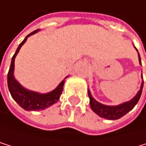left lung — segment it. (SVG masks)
Returning <instances> with one entry per match:
<instances>
[{"label": "left lung", "instance_id": "left-lung-1", "mask_svg": "<svg viewBox=\"0 0 146 146\" xmlns=\"http://www.w3.org/2000/svg\"><path fill=\"white\" fill-rule=\"evenodd\" d=\"M138 56H139V63L141 64L139 54H138ZM143 86H144V82H142L141 88H140L139 91L137 92V94L136 95V97H134L130 101L123 103L121 105H119L116 106H109L102 105V104L98 103L97 100H95L92 98V96L89 90L90 107L93 110V112H95L98 115H99L102 118L107 119V120H117V119H120L135 107V106L137 104V102L141 97L142 90H143Z\"/></svg>", "mask_w": 146, "mask_h": 146}]
</instances>
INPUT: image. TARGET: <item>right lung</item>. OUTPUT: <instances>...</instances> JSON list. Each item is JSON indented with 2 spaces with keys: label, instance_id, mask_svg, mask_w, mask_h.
Here are the masks:
<instances>
[{
  "label": "right lung",
  "instance_id": "right-lung-1",
  "mask_svg": "<svg viewBox=\"0 0 146 146\" xmlns=\"http://www.w3.org/2000/svg\"><path fill=\"white\" fill-rule=\"evenodd\" d=\"M38 30L33 31V33H29L27 36L25 38V40L19 44L18 48H17V51L15 52L14 56L11 59L10 67L8 72V87L9 90L10 92L11 97L22 108H24L26 111H40L45 108H48L53 104L58 101L60 96L63 91V87L64 83V80L61 83L57 86L56 90L47 93V94H39L36 92H33L30 90H27L19 84L14 78L13 71H14V61L17 54L18 53L19 49L22 47V45L25 42L26 39L28 36L32 34L35 33Z\"/></svg>",
  "mask_w": 146,
  "mask_h": 146
}]
</instances>
